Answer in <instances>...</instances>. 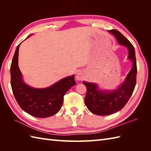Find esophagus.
Listing matches in <instances>:
<instances>
[{
    "instance_id": "obj_1",
    "label": "esophagus",
    "mask_w": 151,
    "mask_h": 151,
    "mask_svg": "<svg viewBox=\"0 0 151 151\" xmlns=\"http://www.w3.org/2000/svg\"><path fill=\"white\" fill-rule=\"evenodd\" d=\"M84 78V75L82 72H78L76 76V78L77 81H82Z\"/></svg>"
}]
</instances>
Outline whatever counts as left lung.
<instances>
[{
	"label": "left lung",
	"mask_w": 151,
	"mask_h": 151,
	"mask_svg": "<svg viewBox=\"0 0 151 151\" xmlns=\"http://www.w3.org/2000/svg\"><path fill=\"white\" fill-rule=\"evenodd\" d=\"M108 32L114 35L119 43L129 49L128 57L132 60L133 65L125 81L115 90L101 91L94 83L83 82L87 89L85 104L89 111L98 115H108L121 110L132 96L136 84L137 65L134 47L118 30Z\"/></svg>",
	"instance_id": "8db88e82"
}]
</instances>
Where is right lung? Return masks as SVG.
I'll list each match as a JSON object with an SVG mask.
<instances>
[{
	"label": "right lung",
	"mask_w": 151,
	"mask_h": 151,
	"mask_svg": "<svg viewBox=\"0 0 151 151\" xmlns=\"http://www.w3.org/2000/svg\"><path fill=\"white\" fill-rule=\"evenodd\" d=\"M20 45L16 48L10 67L11 86L15 100L22 110L34 117L45 118L52 116L62 108L66 92L75 85L74 75L64 78L47 88L30 87L22 81L18 67Z\"/></svg>",
	"instance_id": "obj_1"
}]
</instances>
